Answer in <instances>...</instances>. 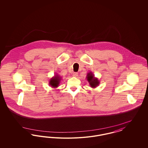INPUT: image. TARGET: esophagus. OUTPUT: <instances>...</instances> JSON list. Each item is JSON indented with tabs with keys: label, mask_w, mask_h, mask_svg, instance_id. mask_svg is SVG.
<instances>
[{
	"label": "esophagus",
	"mask_w": 148,
	"mask_h": 148,
	"mask_svg": "<svg viewBox=\"0 0 148 148\" xmlns=\"http://www.w3.org/2000/svg\"><path fill=\"white\" fill-rule=\"evenodd\" d=\"M73 76L74 77H77V76H78V73H74L73 74Z\"/></svg>",
	"instance_id": "1"
}]
</instances>
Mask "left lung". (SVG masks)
<instances>
[{
  "label": "left lung",
  "instance_id": "1",
  "mask_svg": "<svg viewBox=\"0 0 148 148\" xmlns=\"http://www.w3.org/2000/svg\"><path fill=\"white\" fill-rule=\"evenodd\" d=\"M86 79L87 81L89 82L90 86H91V88H97V86H98L100 84V82L98 79L97 77H95L94 75L91 71H90L89 73H88L86 77Z\"/></svg>",
  "mask_w": 148,
  "mask_h": 148
}]
</instances>
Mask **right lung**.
<instances>
[{
	"mask_svg": "<svg viewBox=\"0 0 148 148\" xmlns=\"http://www.w3.org/2000/svg\"><path fill=\"white\" fill-rule=\"evenodd\" d=\"M62 80V77L58 74L51 77L49 80V85L53 88H56L60 84Z\"/></svg>",
	"mask_w": 148,
	"mask_h": 148,
	"instance_id": "right-lung-1",
	"label": "right lung"
}]
</instances>
